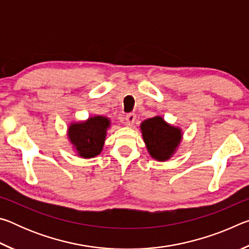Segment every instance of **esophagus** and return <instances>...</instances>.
<instances>
[{
	"instance_id": "esophagus-1",
	"label": "esophagus",
	"mask_w": 249,
	"mask_h": 249,
	"mask_svg": "<svg viewBox=\"0 0 249 249\" xmlns=\"http://www.w3.org/2000/svg\"><path fill=\"white\" fill-rule=\"evenodd\" d=\"M135 121H136V115L134 113H129L125 116V124L127 126H132L135 123Z\"/></svg>"
}]
</instances>
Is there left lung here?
I'll list each match as a JSON object with an SVG mask.
<instances>
[{
  "mask_svg": "<svg viewBox=\"0 0 249 249\" xmlns=\"http://www.w3.org/2000/svg\"><path fill=\"white\" fill-rule=\"evenodd\" d=\"M140 127L147 151L160 162L167 161L176 154L183 137L182 129L159 115L142 121Z\"/></svg>",
  "mask_w": 249,
  "mask_h": 249,
  "instance_id": "left-lung-1",
  "label": "left lung"
}]
</instances>
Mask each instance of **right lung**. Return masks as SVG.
<instances>
[{
  "instance_id": "right-lung-1",
  "label": "right lung",
  "mask_w": 249,
  "mask_h": 249,
  "mask_svg": "<svg viewBox=\"0 0 249 249\" xmlns=\"http://www.w3.org/2000/svg\"><path fill=\"white\" fill-rule=\"evenodd\" d=\"M111 120L103 115H93L80 122H71L67 136L79 157L94 158L103 150Z\"/></svg>"
}]
</instances>
